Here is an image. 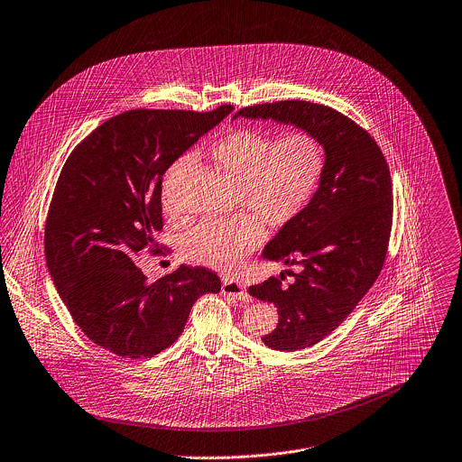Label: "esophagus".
I'll use <instances>...</instances> for the list:
<instances>
[{
  "mask_svg": "<svg viewBox=\"0 0 462 462\" xmlns=\"http://www.w3.org/2000/svg\"><path fill=\"white\" fill-rule=\"evenodd\" d=\"M222 292L227 294V296H233L240 301H251V296L247 294L245 287L240 283V282H235L231 278H226L224 283H222Z\"/></svg>",
  "mask_w": 462,
  "mask_h": 462,
  "instance_id": "1",
  "label": "esophagus"
}]
</instances>
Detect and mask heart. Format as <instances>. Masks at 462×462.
<instances>
[{
	"instance_id": "1",
	"label": "heart",
	"mask_w": 462,
	"mask_h": 462,
	"mask_svg": "<svg viewBox=\"0 0 462 462\" xmlns=\"http://www.w3.org/2000/svg\"><path fill=\"white\" fill-rule=\"evenodd\" d=\"M208 157L235 179L236 200L257 213H236L197 226L184 242L191 262L215 269H231L263 240V223L283 227L298 218L323 179L327 157L321 141L305 130L282 137L260 128H236L208 148ZM191 166L189 157L177 159L162 184V202L177 213L175 184Z\"/></svg>"
}]
</instances>
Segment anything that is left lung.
<instances>
[{
    "mask_svg": "<svg viewBox=\"0 0 462 462\" xmlns=\"http://www.w3.org/2000/svg\"><path fill=\"white\" fill-rule=\"evenodd\" d=\"M273 119L314 134L325 171L307 209L265 245L263 258L285 265L289 287L271 276L249 294L278 309V325L262 341L280 352L309 348L337 328L377 280L392 231L388 164L366 130L334 108L309 101L245 106L235 117Z\"/></svg>",
    "mask_w": 462,
    "mask_h": 462,
    "instance_id": "obj_1",
    "label": "left lung"
}]
</instances>
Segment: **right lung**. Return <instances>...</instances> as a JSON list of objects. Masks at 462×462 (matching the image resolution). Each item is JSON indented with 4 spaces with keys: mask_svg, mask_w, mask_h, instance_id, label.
<instances>
[{
    "mask_svg": "<svg viewBox=\"0 0 462 462\" xmlns=\"http://www.w3.org/2000/svg\"><path fill=\"white\" fill-rule=\"evenodd\" d=\"M231 110H130L67 159L47 215L45 256L70 316L96 345L152 357L179 339L202 294L220 291L206 267L180 265L148 282L135 258L159 253L166 170Z\"/></svg>",
    "mask_w": 462,
    "mask_h": 462,
    "instance_id": "add662e5",
    "label": "right lung"
}]
</instances>
